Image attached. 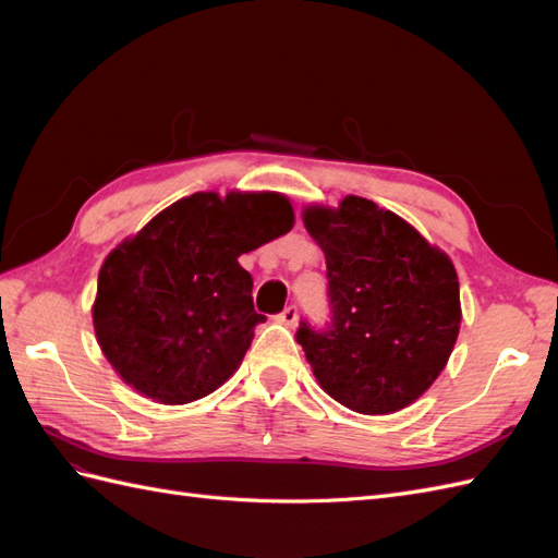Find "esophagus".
<instances>
[{
    "label": "esophagus",
    "instance_id": "obj_1",
    "mask_svg": "<svg viewBox=\"0 0 558 558\" xmlns=\"http://www.w3.org/2000/svg\"><path fill=\"white\" fill-rule=\"evenodd\" d=\"M277 320L286 328H295L298 326V307L289 305L281 314H277Z\"/></svg>",
    "mask_w": 558,
    "mask_h": 558
}]
</instances>
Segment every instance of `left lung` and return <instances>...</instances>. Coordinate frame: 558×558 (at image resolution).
<instances>
[{"label":"left lung","instance_id":"obj_1","mask_svg":"<svg viewBox=\"0 0 558 558\" xmlns=\"http://www.w3.org/2000/svg\"><path fill=\"white\" fill-rule=\"evenodd\" d=\"M326 253L330 320H300L298 344L324 391L361 414L408 408L442 373L461 326L459 277L440 248L400 216L349 195L310 207Z\"/></svg>","mask_w":558,"mask_h":558}]
</instances>
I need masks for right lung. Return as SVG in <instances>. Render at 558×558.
I'll return each mask as SVG.
<instances>
[{
  "instance_id": "obj_1",
  "label": "right lung",
  "mask_w": 558,
  "mask_h": 558,
  "mask_svg": "<svg viewBox=\"0 0 558 558\" xmlns=\"http://www.w3.org/2000/svg\"><path fill=\"white\" fill-rule=\"evenodd\" d=\"M293 228L277 193H195L162 209L99 269L93 324L107 361L162 404L216 391L240 367L265 316L238 263Z\"/></svg>"
}]
</instances>
